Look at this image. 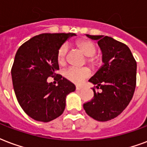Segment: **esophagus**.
Listing matches in <instances>:
<instances>
[{
	"mask_svg": "<svg viewBox=\"0 0 147 147\" xmlns=\"http://www.w3.org/2000/svg\"><path fill=\"white\" fill-rule=\"evenodd\" d=\"M83 88V87L82 86H76V90H81V89H82Z\"/></svg>",
	"mask_w": 147,
	"mask_h": 147,
	"instance_id": "1",
	"label": "esophagus"
}]
</instances>
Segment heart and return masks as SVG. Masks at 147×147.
Segmentation results:
<instances>
[{
	"mask_svg": "<svg viewBox=\"0 0 147 147\" xmlns=\"http://www.w3.org/2000/svg\"><path fill=\"white\" fill-rule=\"evenodd\" d=\"M75 46L86 56V61L92 68L96 69L99 66L102 62V58L96 55L97 47L93 41L88 39H80L76 41ZM68 52L69 47L67 44H62L59 48L56 55V60L59 65L62 66L65 64ZM90 75L91 70L88 67H69L64 71V76L67 79H69V81L75 83H81L83 82L84 79L89 77Z\"/></svg>",
	"mask_w": 147,
	"mask_h": 147,
	"instance_id": "heart-1",
	"label": "heart"
}]
</instances>
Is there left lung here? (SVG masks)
Masks as SVG:
<instances>
[{
    "instance_id": "8db88e82",
    "label": "left lung",
    "mask_w": 147,
    "mask_h": 147,
    "mask_svg": "<svg viewBox=\"0 0 147 147\" xmlns=\"http://www.w3.org/2000/svg\"><path fill=\"white\" fill-rule=\"evenodd\" d=\"M87 37L98 40L102 52L104 65L88 81L93 98L83 104L88 116L96 120L106 122L116 118L133 98L136 85V61L129 47L113 38L103 35ZM100 88V93L95 88Z\"/></svg>"
}]
</instances>
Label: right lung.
<instances>
[{"label": "right lung", "mask_w": 147, "mask_h": 147, "mask_svg": "<svg viewBox=\"0 0 147 147\" xmlns=\"http://www.w3.org/2000/svg\"><path fill=\"white\" fill-rule=\"evenodd\" d=\"M74 33H44L20 46L11 68L15 96L24 113L47 123L58 118L65 108L66 96L76 90L72 82L55 73L59 69L57 51ZM52 77L56 86L47 79Z\"/></svg>", "instance_id": "1"}]
</instances>
